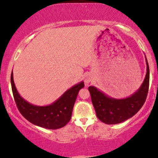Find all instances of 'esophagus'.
<instances>
[{
	"instance_id": "esophagus-1",
	"label": "esophagus",
	"mask_w": 158,
	"mask_h": 158,
	"mask_svg": "<svg viewBox=\"0 0 158 158\" xmlns=\"http://www.w3.org/2000/svg\"><path fill=\"white\" fill-rule=\"evenodd\" d=\"M92 79H93V77L91 74H90V73H88V74H86L85 75V79H84V81H85V85H88L90 82L92 81Z\"/></svg>"
}]
</instances>
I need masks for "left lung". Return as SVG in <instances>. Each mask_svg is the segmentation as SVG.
<instances>
[{
  "label": "left lung",
  "mask_w": 158,
  "mask_h": 158,
  "mask_svg": "<svg viewBox=\"0 0 158 158\" xmlns=\"http://www.w3.org/2000/svg\"><path fill=\"white\" fill-rule=\"evenodd\" d=\"M147 73L137 91L124 98L107 96L95 86H89L91 101L98 119L106 124H119L135 116L145 102L150 83V69L145 56Z\"/></svg>",
  "instance_id": "left-lung-1"
}]
</instances>
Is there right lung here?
<instances>
[{"label": "right lung", "instance_id": "right-lung-1", "mask_svg": "<svg viewBox=\"0 0 158 158\" xmlns=\"http://www.w3.org/2000/svg\"><path fill=\"white\" fill-rule=\"evenodd\" d=\"M10 83L15 102L23 117L36 126L48 129L62 128L70 122L79 90L84 87L81 81L66 90L50 105L36 106L29 103L19 94L14 81L13 70Z\"/></svg>", "mask_w": 158, "mask_h": 158}]
</instances>
